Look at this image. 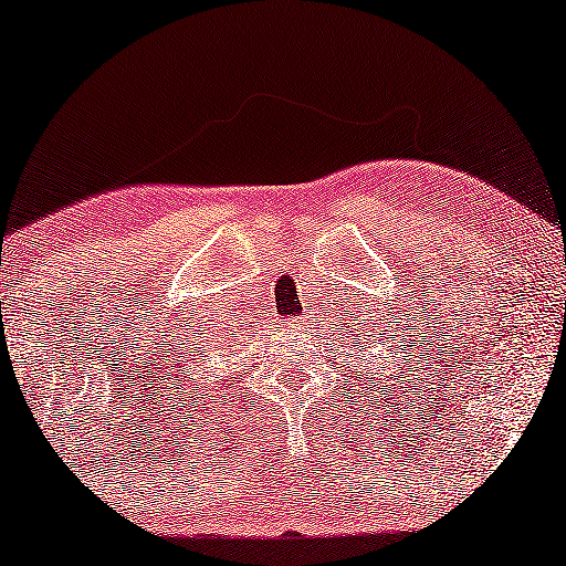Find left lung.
<instances>
[{
    "mask_svg": "<svg viewBox=\"0 0 566 566\" xmlns=\"http://www.w3.org/2000/svg\"><path fill=\"white\" fill-rule=\"evenodd\" d=\"M358 325H360V323H358ZM350 333H356V335H350V340H368V348H374V343L378 340V337L386 335L384 331H378L376 323H374V327L366 325V331H360V327H358V331H350ZM364 334L367 335L366 338L363 337Z\"/></svg>",
    "mask_w": 566,
    "mask_h": 566,
    "instance_id": "1",
    "label": "left lung"
}]
</instances>
